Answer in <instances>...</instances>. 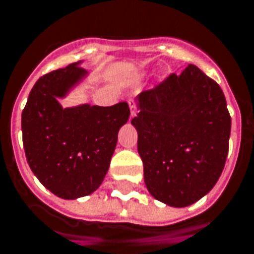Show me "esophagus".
Masks as SVG:
<instances>
[{
    "instance_id": "obj_1",
    "label": "esophagus",
    "mask_w": 254,
    "mask_h": 254,
    "mask_svg": "<svg viewBox=\"0 0 254 254\" xmlns=\"http://www.w3.org/2000/svg\"><path fill=\"white\" fill-rule=\"evenodd\" d=\"M128 105H129V110H131V117H135L137 113V103L135 99H129L128 101Z\"/></svg>"
}]
</instances>
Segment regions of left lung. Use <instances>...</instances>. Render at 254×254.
Here are the masks:
<instances>
[{
  "label": "left lung",
  "instance_id": "8db88e82",
  "mask_svg": "<svg viewBox=\"0 0 254 254\" xmlns=\"http://www.w3.org/2000/svg\"><path fill=\"white\" fill-rule=\"evenodd\" d=\"M137 152L152 196L186 207L218 182L230 148L231 115L219 84L189 64L137 97Z\"/></svg>",
  "mask_w": 254,
  "mask_h": 254
}]
</instances>
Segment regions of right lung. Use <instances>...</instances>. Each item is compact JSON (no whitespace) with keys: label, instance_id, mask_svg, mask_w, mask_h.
<instances>
[{"label":"right lung","instance_id":"right-lung-1","mask_svg":"<svg viewBox=\"0 0 254 254\" xmlns=\"http://www.w3.org/2000/svg\"><path fill=\"white\" fill-rule=\"evenodd\" d=\"M85 74L80 62L47 73L35 82L22 111L28 165L51 192L64 199L89 195L99 188L118 131L131 114L126 102L63 109L58 97H64Z\"/></svg>","mask_w":254,"mask_h":254}]
</instances>
